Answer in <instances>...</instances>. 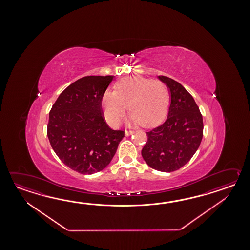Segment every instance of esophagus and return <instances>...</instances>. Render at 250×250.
Masks as SVG:
<instances>
[{
    "label": "esophagus",
    "mask_w": 250,
    "mask_h": 250,
    "mask_svg": "<svg viewBox=\"0 0 250 250\" xmlns=\"http://www.w3.org/2000/svg\"><path fill=\"white\" fill-rule=\"evenodd\" d=\"M133 133H134V131H133V130H125V136H127V137H128V136L132 135Z\"/></svg>",
    "instance_id": "1"
}]
</instances>
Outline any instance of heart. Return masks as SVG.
I'll return each instance as SVG.
<instances>
[{
  "label": "heart",
  "mask_w": 250,
  "mask_h": 250,
  "mask_svg": "<svg viewBox=\"0 0 250 250\" xmlns=\"http://www.w3.org/2000/svg\"><path fill=\"white\" fill-rule=\"evenodd\" d=\"M115 91H108L102 97L104 117L112 126H117L127 111L132 112L129 120L149 127L162 122L170 101L167 86L158 80L141 76L127 77L115 84Z\"/></svg>",
  "instance_id": "b5f03b06"
}]
</instances>
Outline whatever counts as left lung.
I'll use <instances>...</instances> for the list:
<instances>
[{
  "label": "left lung",
  "instance_id": "1",
  "mask_svg": "<svg viewBox=\"0 0 250 250\" xmlns=\"http://www.w3.org/2000/svg\"><path fill=\"white\" fill-rule=\"evenodd\" d=\"M170 90V104L165 123L146 132L141 154L154 170L171 172L191 159L203 138V118L191 95L179 82L158 77Z\"/></svg>",
  "mask_w": 250,
  "mask_h": 250
}]
</instances>
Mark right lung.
Instances as JSON below:
<instances>
[{
	"instance_id": "right-lung-1",
	"label": "right lung",
	"mask_w": 250,
	"mask_h": 250,
	"mask_svg": "<svg viewBox=\"0 0 250 250\" xmlns=\"http://www.w3.org/2000/svg\"><path fill=\"white\" fill-rule=\"evenodd\" d=\"M113 76H86L59 96L50 113L47 136L53 151L70 169L81 174L104 170L124 138L103 115L102 97Z\"/></svg>"
}]
</instances>
